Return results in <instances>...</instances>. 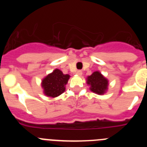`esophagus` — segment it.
I'll return each mask as SVG.
<instances>
[{"mask_svg":"<svg viewBox=\"0 0 147 147\" xmlns=\"http://www.w3.org/2000/svg\"><path fill=\"white\" fill-rule=\"evenodd\" d=\"M76 74L78 75V76H81L82 75V72L81 71H76Z\"/></svg>","mask_w":147,"mask_h":147,"instance_id":"obj_1","label":"esophagus"}]
</instances>
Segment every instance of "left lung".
Here are the masks:
<instances>
[{"mask_svg":"<svg viewBox=\"0 0 147 147\" xmlns=\"http://www.w3.org/2000/svg\"><path fill=\"white\" fill-rule=\"evenodd\" d=\"M86 83L90 90L98 95H103L107 91L109 81L99 71H95L86 78Z\"/></svg>","mask_w":147,"mask_h":147,"instance_id":"1","label":"left lung"}]
</instances>
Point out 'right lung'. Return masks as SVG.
Instances as JSON below:
<instances>
[{
    "mask_svg": "<svg viewBox=\"0 0 147 147\" xmlns=\"http://www.w3.org/2000/svg\"><path fill=\"white\" fill-rule=\"evenodd\" d=\"M71 76L64 74L60 70L56 68L51 74L45 76L41 82V87L46 96L55 98L64 93Z\"/></svg>",
    "mask_w": 147,
    "mask_h": 147,
    "instance_id": "right-lung-1",
    "label": "right lung"
}]
</instances>
